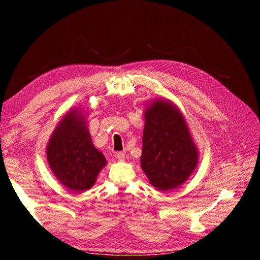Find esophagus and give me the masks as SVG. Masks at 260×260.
<instances>
[{
	"mask_svg": "<svg viewBox=\"0 0 260 260\" xmlns=\"http://www.w3.org/2000/svg\"><path fill=\"white\" fill-rule=\"evenodd\" d=\"M116 157H117V159L119 160V161H123L124 160V153H122V152L117 153Z\"/></svg>",
	"mask_w": 260,
	"mask_h": 260,
	"instance_id": "34e87169",
	"label": "esophagus"
}]
</instances>
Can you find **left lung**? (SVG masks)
Returning a JSON list of instances; mask_svg holds the SVG:
<instances>
[{
  "instance_id": "1",
  "label": "left lung",
  "mask_w": 260,
  "mask_h": 260,
  "mask_svg": "<svg viewBox=\"0 0 260 260\" xmlns=\"http://www.w3.org/2000/svg\"><path fill=\"white\" fill-rule=\"evenodd\" d=\"M144 120L141 168L157 190H175L185 183L198 166V145L182 112L167 99L148 102Z\"/></svg>"
}]
</instances>
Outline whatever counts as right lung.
I'll use <instances>...</instances> for the list:
<instances>
[{"instance_id": "add662e5", "label": "right lung", "mask_w": 260, "mask_h": 260, "mask_svg": "<svg viewBox=\"0 0 260 260\" xmlns=\"http://www.w3.org/2000/svg\"><path fill=\"white\" fill-rule=\"evenodd\" d=\"M49 166L68 190L81 193L95 184L106 158L94 146L82 108H73L62 116L46 146Z\"/></svg>"}]
</instances>
